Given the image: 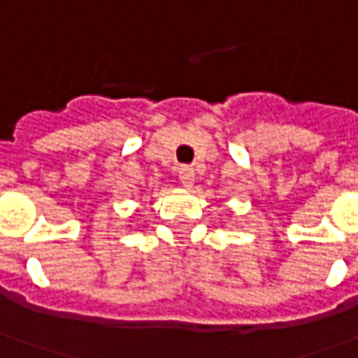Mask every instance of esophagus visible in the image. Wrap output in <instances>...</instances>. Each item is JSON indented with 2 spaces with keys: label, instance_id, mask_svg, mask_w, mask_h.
Listing matches in <instances>:
<instances>
[{
  "label": "esophagus",
  "instance_id": "1",
  "mask_svg": "<svg viewBox=\"0 0 358 358\" xmlns=\"http://www.w3.org/2000/svg\"><path fill=\"white\" fill-rule=\"evenodd\" d=\"M178 178L184 186H192L194 184V168L192 166H180Z\"/></svg>",
  "mask_w": 358,
  "mask_h": 358
}]
</instances>
